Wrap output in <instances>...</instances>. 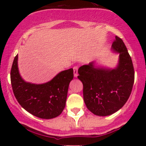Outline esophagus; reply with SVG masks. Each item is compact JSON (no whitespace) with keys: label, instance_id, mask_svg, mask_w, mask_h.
I'll list each match as a JSON object with an SVG mask.
<instances>
[{"label":"esophagus","instance_id":"esophagus-1","mask_svg":"<svg viewBox=\"0 0 146 146\" xmlns=\"http://www.w3.org/2000/svg\"><path fill=\"white\" fill-rule=\"evenodd\" d=\"M73 73H74L75 77L78 76V66H74L73 67Z\"/></svg>","mask_w":146,"mask_h":146}]
</instances>
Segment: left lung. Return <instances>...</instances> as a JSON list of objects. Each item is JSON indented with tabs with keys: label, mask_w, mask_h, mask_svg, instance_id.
<instances>
[{
	"label": "left lung",
	"mask_w": 146,
	"mask_h": 146,
	"mask_svg": "<svg viewBox=\"0 0 146 146\" xmlns=\"http://www.w3.org/2000/svg\"><path fill=\"white\" fill-rule=\"evenodd\" d=\"M111 46L119 53L115 69L97 67L94 62L78 69L84 102L87 108L98 116H108L120 110L129 99L134 82L133 65L123 40L116 36Z\"/></svg>",
	"instance_id": "1"
}]
</instances>
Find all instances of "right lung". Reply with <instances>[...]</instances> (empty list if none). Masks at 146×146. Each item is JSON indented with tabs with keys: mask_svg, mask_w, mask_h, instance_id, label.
<instances>
[{
	"mask_svg": "<svg viewBox=\"0 0 146 146\" xmlns=\"http://www.w3.org/2000/svg\"><path fill=\"white\" fill-rule=\"evenodd\" d=\"M17 55L10 71L12 88L16 100L26 111L41 119L55 118L62 113L67 98L70 82L73 78V68L64 70L51 81L35 85L25 82L19 74Z\"/></svg>",
	"mask_w": 146,
	"mask_h": 146,
	"instance_id": "add662e5",
	"label": "right lung"
}]
</instances>
